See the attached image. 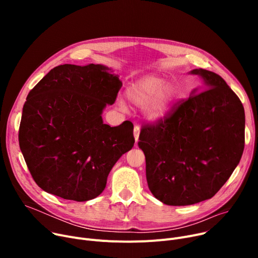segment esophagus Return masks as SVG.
I'll list each match as a JSON object with an SVG mask.
<instances>
[{"mask_svg": "<svg viewBox=\"0 0 258 258\" xmlns=\"http://www.w3.org/2000/svg\"><path fill=\"white\" fill-rule=\"evenodd\" d=\"M139 135H140V127H139V125L136 124L134 127V137H135V141H136L135 145H137V142L139 140Z\"/></svg>", "mask_w": 258, "mask_h": 258, "instance_id": "34e87169", "label": "esophagus"}]
</instances>
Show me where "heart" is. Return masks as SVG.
I'll return each instance as SVG.
<instances>
[{
    "label": "heart",
    "instance_id": "1",
    "mask_svg": "<svg viewBox=\"0 0 258 258\" xmlns=\"http://www.w3.org/2000/svg\"><path fill=\"white\" fill-rule=\"evenodd\" d=\"M164 85L163 78L146 76L132 84L125 90V96L132 104L144 107V114L148 119L157 120L168 111L173 98L172 88ZM119 104L124 106L122 101Z\"/></svg>",
    "mask_w": 258,
    "mask_h": 258
}]
</instances>
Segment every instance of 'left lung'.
Masks as SVG:
<instances>
[{
    "mask_svg": "<svg viewBox=\"0 0 258 258\" xmlns=\"http://www.w3.org/2000/svg\"><path fill=\"white\" fill-rule=\"evenodd\" d=\"M189 73L200 76L204 87L163 120L145 124L138 142L148 188L170 206L211 199L238 165L245 146V111L236 94L214 72Z\"/></svg>",
    "mask_w": 258,
    "mask_h": 258,
    "instance_id": "obj_1",
    "label": "left lung"
}]
</instances>
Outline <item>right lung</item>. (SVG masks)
Listing matches in <instances>:
<instances>
[{"instance_id":"right-lung-1","label":"right lung","mask_w":258,"mask_h":258,"mask_svg":"<svg viewBox=\"0 0 258 258\" xmlns=\"http://www.w3.org/2000/svg\"><path fill=\"white\" fill-rule=\"evenodd\" d=\"M112 72L103 64H60L27 96L20 148L46 192L76 202L95 199L116 162L134 146L130 121L111 127L101 117L122 87Z\"/></svg>"}]
</instances>
